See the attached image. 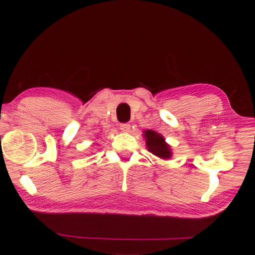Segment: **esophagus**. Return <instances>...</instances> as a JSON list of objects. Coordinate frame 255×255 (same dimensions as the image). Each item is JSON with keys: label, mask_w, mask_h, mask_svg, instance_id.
<instances>
[{"label": "esophagus", "mask_w": 255, "mask_h": 255, "mask_svg": "<svg viewBox=\"0 0 255 255\" xmlns=\"http://www.w3.org/2000/svg\"><path fill=\"white\" fill-rule=\"evenodd\" d=\"M120 128H121V131H122V132H125V133H128V132H130V131H131V125H130V124H128V123H125V124H121Z\"/></svg>", "instance_id": "obj_1"}]
</instances>
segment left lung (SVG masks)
Here are the masks:
<instances>
[{"instance_id": "left-lung-1", "label": "left lung", "mask_w": 255, "mask_h": 255, "mask_svg": "<svg viewBox=\"0 0 255 255\" xmlns=\"http://www.w3.org/2000/svg\"><path fill=\"white\" fill-rule=\"evenodd\" d=\"M142 135L145 138L146 148L148 149L149 153L162 160H168L172 158V148L167 144L166 139L162 134L153 130H146Z\"/></svg>"}]
</instances>
